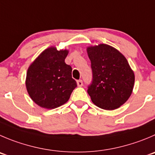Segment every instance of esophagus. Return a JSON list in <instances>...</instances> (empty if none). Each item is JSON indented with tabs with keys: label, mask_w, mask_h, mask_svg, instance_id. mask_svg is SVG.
<instances>
[{
	"label": "esophagus",
	"mask_w": 155,
	"mask_h": 155,
	"mask_svg": "<svg viewBox=\"0 0 155 155\" xmlns=\"http://www.w3.org/2000/svg\"><path fill=\"white\" fill-rule=\"evenodd\" d=\"M77 84H78V87L83 86V81H82V80L77 81Z\"/></svg>",
	"instance_id": "esophagus-1"
}]
</instances>
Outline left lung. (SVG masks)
Wrapping results in <instances>:
<instances>
[{
	"instance_id": "obj_1",
	"label": "left lung",
	"mask_w": 155,
	"mask_h": 155,
	"mask_svg": "<svg viewBox=\"0 0 155 155\" xmlns=\"http://www.w3.org/2000/svg\"><path fill=\"white\" fill-rule=\"evenodd\" d=\"M92 81L87 93L92 102L104 110H113L127 101L133 90L135 75L126 58L105 44L87 48Z\"/></svg>"
}]
</instances>
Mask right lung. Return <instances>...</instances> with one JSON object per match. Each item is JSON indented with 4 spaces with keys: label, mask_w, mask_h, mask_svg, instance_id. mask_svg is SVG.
Here are the masks:
<instances>
[{
    "label": "right lung",
    "mask_w": 155,
    "mask_h": 155,
    "mask_svg": "<svg viewBox=\"0 0 155 155\" xmlns=\"http://www.w3.org/2000/svg\"><path fill=\"white\" fill-rule=\"evenodd\" d=\"M68 51L48 48L29 66L26 86L31 99L41 107L54 109L65 104L77 87L72 68L64 62Z\"/></svg>",
    "instance_id": "right-lung-1"
}]
</instances>
